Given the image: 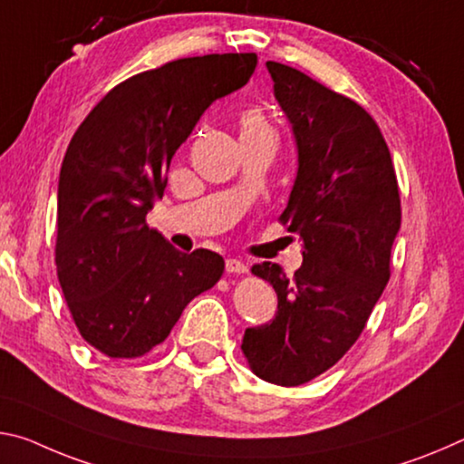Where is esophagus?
<instances>
[{
	"label": "esophagus",
	"mask_w": 464,
	"mask_h": 464,
	"mask_svg": "<svg viewBox=\"0 0 464 464\" xmlns=\"http://www.w3.org/2000/svg\"><path fill=\"white\" fill-rule=\"evenodd\" d=\"M226 271L227 273H246L248 271V267L242 261H238V259H226Z\"/></svg>",
	"instance_id": "esophagus-1"
}]
</instances>
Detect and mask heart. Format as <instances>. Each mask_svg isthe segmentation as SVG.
Returning <instances> with one entry per match:
<instances>
[{
    "label": "heart",
    "instance_id": "1",
    "mask_svg": "<svg viewBox=\"0 0 464 464\" xmlns=\"http://www.w3.org/2000/svg\"><path fill=\"white\" fill-rule=\"evenodd\" d=\"M242 135H273V129L261 111L250 109L240 117V138Z\"/></svg>",
    "mask_w": 464,
    "mask_h": 464
}]
</instances>
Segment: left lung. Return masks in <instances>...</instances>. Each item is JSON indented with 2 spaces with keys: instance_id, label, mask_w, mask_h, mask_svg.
Returning <instances> with one entry per match:
<instances>
[{
  "instance_id": "1",
  "label": "left lung",
  "mask_w": 464,
  "mask_h": 464,
  "mask_svg": "<svg viewBox=\"0 0 464 464\" xmlns=\"http://www.w3.org/2000/svg\"><path fill=\"white\" fill-rule=\"evenodd\" d=\"M273 94L292 125L298 170L282 214L304 245L302 267L253 273L277 294L276 318L242 339L250 368L279 386L313 381L343 358L391 277L401 199L376 121L294 67L267 61Z\"/></svg>"
}]
</instances>
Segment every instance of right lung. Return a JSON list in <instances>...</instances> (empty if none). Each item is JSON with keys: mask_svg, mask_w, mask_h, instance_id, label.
<instances>
[{"mask_svg": "<svg viewBox=\"0 0 464 464\" xmlns=\"http://www.w3.org/2000/svg\"><path fill=\"white\" fill-rule=\"evenodd\" d=\"M255 67V53L170 61L112 88L73 133L57 188V276L80 335L109 358L162 343L222 277V256L180 253L146 216L197 121Z\"/></svg>", "mask_w": 464, "mask_h": 464, "instance_id": "1", "label": "right lung"}]
</instances>
